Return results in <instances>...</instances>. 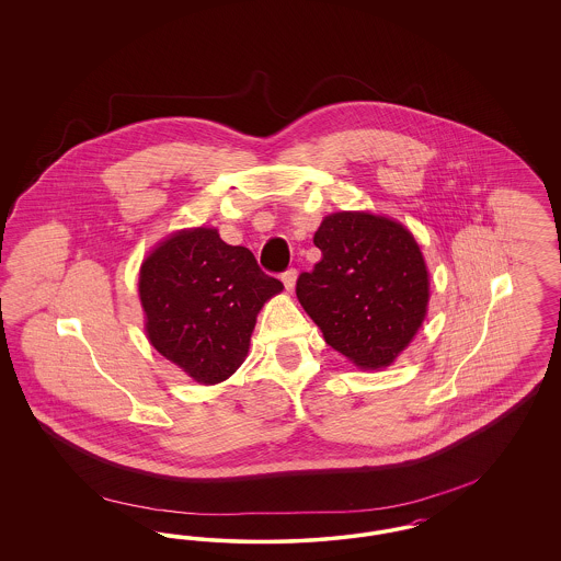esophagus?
Instances as JSON below:
<instances>
[{
    "label": "esophagus",
    "mask_w": 561,
    "mask_h": 561,
    "mask_svg": "<svg viewBox=\"0 0 561 561\" xmlns=\"http://www.w3.org/2000/svg\"><path fill=\"white\" fill-rule=\"evenodd\" d=\"M296 277H298V271L296 268H288L284 275H282V282L286 286L288 293H293L294 286H296Z\"/></svg>",
    "instance_id": "1"
}]
</instances>
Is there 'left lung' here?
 Masks as SVG:
<instances>
[{
    "instance_id": "8db88e82",
    "label": "left lung",
    "mask_w": 561,
    "mask_h": 561,
    "mask_svg": "<svg viewBox=\"0 0 561 561\" xmlns=\"http://www.w3.org/2000/svg\"><path fill=\"white\" fill-rule=\"evenodd\" d=\"M313 241L323 256L298 277V302L353 366H393L427 318L431 282L419 241L400 220L368 210L323 216Z\"/></svg>"
}]
</instances>
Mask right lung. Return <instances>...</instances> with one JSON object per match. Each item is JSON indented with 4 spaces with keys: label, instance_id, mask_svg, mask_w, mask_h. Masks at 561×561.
I'll return each instance as SVG.
<instances>
[{
    "label": "right lung",
    "instance_id": "right-lung-1",
    "mask_svg": "<svg viewBox=\"0 0 561 561\" xmlns=\"http://www.w3.org/2000/svg\"><path fill=\"white\" fill-rule=\"evenodd\" d=\"M282 290L248 248L225 243L214 227L170 233L138 271L149 343L206 387L245 362L261 309Z\"/></svg>",
    "mask_w": 561,
    "mask_h": 561
}]
</instances>
